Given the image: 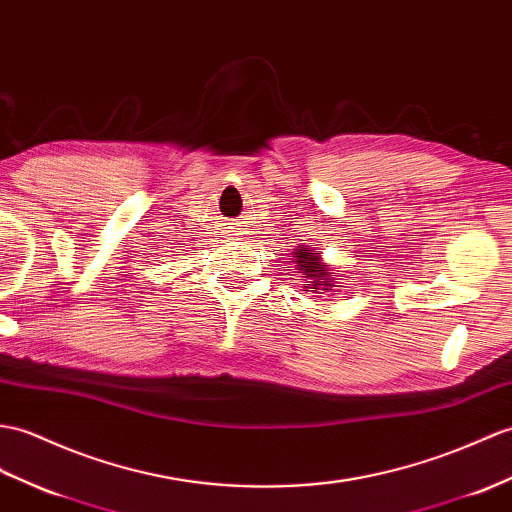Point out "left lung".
Listing matches in <instances>:
<instances>
[{
    "mask_svg": "<svg viewBox=\"0 0 512 512\" xmlns=\"http://www.w3.org/2000/svg\"><path fill=\"white\" fill-rule=\"evenodd\" d=\"M296 270H301L305 279H303V288L305 292H314V294H323L320 290H334V288H342V285H336V277L338 272H331L325 264L323 257H320L318 251H307L305 246L296 248ZM338 292V290H334Z\"/></svg>",
    "mask_w": 512,
    "mask_h": 512,
    "instance_id": "left-lung-1",
    "label": "left lung"
}]
</instances>
